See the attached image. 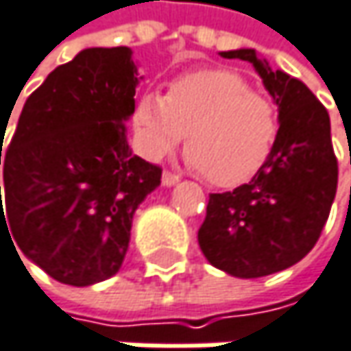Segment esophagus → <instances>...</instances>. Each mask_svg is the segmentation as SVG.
I'll return each instance as SVG.
<instances>
[{"label":"esophagus","mask_w":351,"mask_h":351,"mask_svg":"<svg viewBox=\"0 0 351 351\" xmlns=\"http://www.w3.org/2000/svg\"><path fill=\"white\" fill-rule=\"evenodd\" d=\"M178 180H180V176L175 175V173H169V171L162 173V184L165 186H175Z\"/></svg>","instance_id":"obj_1"}]
</instances>
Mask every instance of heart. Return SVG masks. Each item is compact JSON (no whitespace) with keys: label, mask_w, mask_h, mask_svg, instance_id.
Wrapping results in <instances>:
<instances>
[{"label":"heart","mask_w":351,"mask_h":351,"mask_svg":"<svg viewBox=\"0 0 351 351\" xmlns=\"http://www.w3.org/2000/svg\"><path fill=\"white\" fill-rule=\"evenodd\" d=\"M132 124L143 152L160 160L186 134L184 152L215 186H237L265 165L277 136L269 100L231 70H199L171 82L167 96H138Z\"/></svg>","instance_id":"obj_1"}]
</instances>
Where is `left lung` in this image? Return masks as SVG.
<instances>
[{"label":"left lung","instance_id":"left-lung-1","mask_svg":"<svg viewBox=\"0 0 351 351\" xmlns=\"http://www.w3.org/2000/svg\"><path fill=\"white\" fill-rule=\"evenodd\" d=\"M253 64L279 110L265 165L247 184L208 197L199 245L210 265L241 279L302 261L317 243L337 189V158L326 106L298 78L271 70L255 49L221 51Z\"/></svg>","mask_w":351,"mask_h":351}]
</instances>
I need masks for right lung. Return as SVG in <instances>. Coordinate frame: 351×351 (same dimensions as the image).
Instances as JSON below:
<instances>
[{
	"label": "right lung",
	"mask_w": 351,
	"mask_h": 351,
	"mask_svg": "<svg viewBox=\"0 0 351 351\" xmlns=\"http://www.w3.org/2000/svg\"><path fill=\"white\" fill-rule=\"evenodd\" d=\"M138 80L130 48L82 49L19 114L0 219L23 255L60 283L84 287L116 275L134 210L160 184V167L126 141Z\"/></svg>",
	"instance_id": "obj_1"
}]
</instances>
